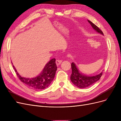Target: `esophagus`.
Listing matches in <instances>:
<instances>
[{
	"mask_svg": "<svg viewBox=\"0 0 121 121\" xmlns=\"http://www.w3.org/2000/svg\"><path fill=\"white\" fill-rule=\"evenodd\" d=\"M62 62V60H56V63L57 64V65H59Z\"/></svg>",
	"mask_w": 121,
	"mask_h": 121,
	"instance_id": "esophagus-1",
	"label": "esophagus"
}]
</instances>
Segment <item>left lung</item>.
Returning <instances> with one entry per match:
<instances>
[{
    "instance_id": "1",
    "label": "left lung",
    "mask_w": 121,
    "mask_h": 121,
    "mask_svg": "<svg viewBox=\"0 0 121 121\" xmlns=\"http://www.w3.org/2000/svg\"><path fill=\"white\" fill-rule=\"evenodd\" d=\"M93 29L95 30L97 32L104 35L103 32L101 30L99 27L92 23L90 21L87 20ZM72 74L70 76V79L72 82L78 87L81 88H87L91 86L96 81L99 80L100 78L103 75V72L100 73L93 76H88L81 73L78 69L77 66L74 63H71Z\"/></svg>"
}]
</instances>
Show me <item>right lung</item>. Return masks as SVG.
<instances>
[{
    "mask_svg": "<svg viewBox=\"0 0 121 121\" xmlns=\"http://www.w3.org/2000/svg\"><path fill=\"white\" fill-rule=\"evenodd\" d=\"M13 67L20 80L28 87L36 91L42 90L49 86L54 78L57 69L56 59L53 58L47 63L39 75L34 78H28L19 75L13 66Z\"/></svg>",
    "mask_w": 121,
    "mask_h": 121,
    "instance_id": "obj_1",
    "label": "right lung"
}]
</instances>
